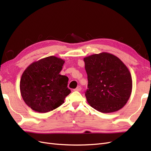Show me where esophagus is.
Segmentation results:
<instances>
[{"instance_id": "obj_1", "label": "esophagus", "mask_w": 151, "mask_h": 151, "mask_svg": "<svg viewBox=\"0 0 151 151\" xmlns=\"http://www.w3.org/2000/svg\"><path fill=\"white\" fill-rule=\"evenodd\" d=\"M81 87L80 86H77V88L74 89V91H80L81 90Z\"/></svg>"}]
</instances>
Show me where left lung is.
<instances>
[{"instance_id":"obj_1","label":"left lung","mask_w":151,"mask_h":151,"mask_svg":"<svg viewBox=\"0 0 151 151\" xmlns=\"http://www.w3.org/2000/svg\"><path fill=\"white\" fill-rule=\"evenodd\" d=\"M84 61L88 80L85 95L90 106L104 113L122 108L132 89L127 66L117 57L106 52L85 57Z\"/></svg>"}]
</instances>
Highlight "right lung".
<instances>
[{"mask_svg":"<svg viewBox=\"0 0 151 151\" xmlns=\"http://www.w3.org/2000/svg\"><path fill=\"white\" fill-rule=\"evenodd\" d=\"M65 61L50 56L32 63L22 73L20 91L25 103L33 110L47 113L64 103L71 91L68 78L59 73Z\"/></svg>","mask_w":151,"mask_h":151,"instance_id":"1","label":"right lung"}]
</instances>
